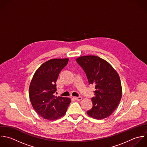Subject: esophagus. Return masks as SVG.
<instances>
[{"label":"esophagus","instance_id":"34e87169","mask_svg":"<svg viewBox=\"0 0 147 147\" xmlns=\"http://www.w3.org/2000/svg\"><path fill=\"white\" fill-rule=\"evenodd\" d=\"M73 98H74L75 100H77V101H81V100L82 99V97H74Z\"/></svg>","mask_w":147,"mask_h":147}]
</instances>
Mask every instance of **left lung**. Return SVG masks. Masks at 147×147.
I'll use <instances>...</instances> for the list:
<instances>
[{"mask_svg": "<svg viewBox=\"0 0 147 147\" xmlns=\"http://www.w3.org/2000/svg\"><path fill=\"white\" fill-rule=\"evenodd\" d=\"M87 76L89 84L95 85L92 108L87 114L101 120L111 116L122 97V87L117 71L107 61L95 55H85L76 59Z\"/></svg>", "mask_w": 147, "mask_h": 147, "instance_id": "1", "label": "left lung"}]
</instances>
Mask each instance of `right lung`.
Segmentation results:
<instances>
[{"mask_svg":"<svg viewBox=\"0 0 147 147\" xmlns=\"http://www.w3.org/2000/svg\"><path fill=\"white\" fill-rule=\"evenodd\" d=\"M69 58L51 59L42 64L35 72L29 86V97L36 112L48 120L63 116L71 102L70 98L54 96L56 81Z\"/></svg>","mask_w":147,"mask_h":147,"instance_id":"right-lung-1","label":"right lung"}]
</instances>
